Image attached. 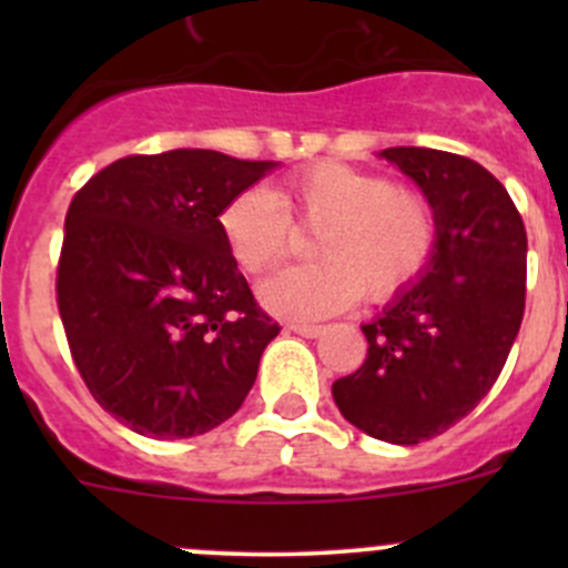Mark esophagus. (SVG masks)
<instances>
[{
	"label": "esophagus",
	"mask_w": 568,
	"mask_h": 568,
	"mask_svg": "<svg viewBox=\"0 0 568 568\" xmlns=\"http://www.w3.org/2000/svg\"><path fill=\"white\" fill-rule=\"evenodd\" d=\"M288 329L296 332V335H302V337H318L324 326H318V324H288Z\"/></svg>",
	"instance_id": "34e87169"
}]
</instances>
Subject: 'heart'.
I'll return each instance as SVG.
<instances>
[{
  "mask_svg": "<svg viewBox=\"0 0 568 568\" xmlns=\"http://www.w3.org/2000/svg\"><path fill=\"white\" fill-rule=\"evenodd\" d=\"M296 227L318 231L311 266L283 268L261 285L263 307L285 318L346 311L363 291L385 302L409 288L432 261L439 225L426 194L390 175L321 162L272 189L227 200L220 233L244 274H263L288 255Z\"/></svg>",
  "mask_w": 568,
  "mask_h": 568,
  "instance_id": "obj_1",
  "label": "heart"
}]
</instances>
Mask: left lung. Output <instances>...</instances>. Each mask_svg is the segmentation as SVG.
<instances>
[{
    "mask_svg": "<svg viewBox=\"0 0 568 568\" xmlns=\"http://www.w3.org/2000/svg\"><path fill=\"white\" fill-rule=\"evenodd\" d=\"M437 214L417 283L363 324L368 357L332 385L352 426L393 445L448 432L491 390L525 316L528 233L506 186L467 156L387 148Z\"/></svg>",
    "mask_w": 568,
    "mask_h": 568,
    "instance_id": "left-lung-1",
    "label": "left lung"
}]
</instances>
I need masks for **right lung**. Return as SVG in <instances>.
I'll use <instances>...</instances> for the list:
<instances>
[{
    "label": "right lung",
    "mask_w": 568,
    "mask_h": 568,
    "mask_svg": "<svg viewBox=\"0 0 568 568\" xmlns=\"http://www.w3.org/2000/svg\"><path fill=\"white\" fill-rule=\"evenodd\" d=\"M274 168L178 148L118 159L73 194L57 307L84 385L131 432L197 437L255 385L280 326L222 242L220 214Z\"/></svg>",
    "instance_id": "obj_1"
}]
</instances>
